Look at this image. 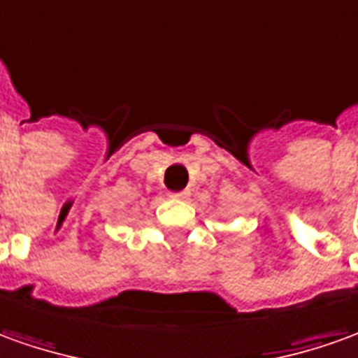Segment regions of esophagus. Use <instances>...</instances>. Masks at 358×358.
<instances>
[{"mask_svg":"<svg viewBox=\"0 0 358 358\" xmlns=\"http://www.w3.org/2000/svg\"><path fill=\"white\" fill-rule=\"evenodd\" d=\"M172 197H180V199H187L189 197V189H182V192H176V194H171Z\"/></svg>","mask_w":358,"mask_h":358,"instance_id":"esophagus-1","label":"esophagus"}]
</instances>
